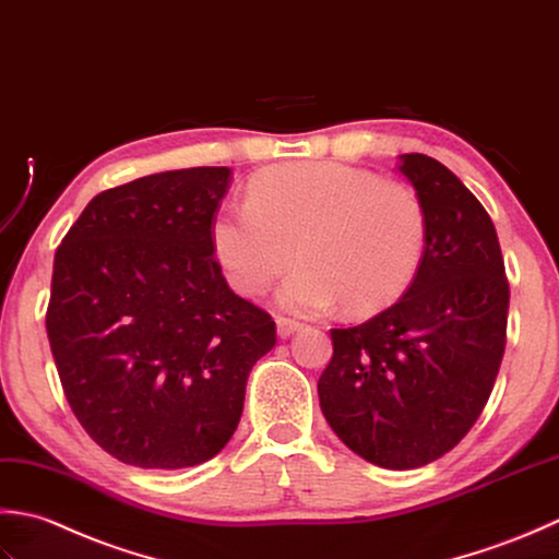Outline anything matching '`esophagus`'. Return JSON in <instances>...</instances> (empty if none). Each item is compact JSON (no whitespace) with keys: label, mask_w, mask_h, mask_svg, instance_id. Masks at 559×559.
<instances>
[{"label":"esophagus","mask_w":559,"mask_h":559,"mask_svg":"<svg viewBox=\"0 0 559 559\" xmlns=\"http://www.w3.org/2000/svg\"><path fill=\"white\" fill-rule=\"evenodd\" d=\"M296 330H301V323H296V321H292V318H277V335L282 337V340H287V337H292Z\"/></svg>","instance_id":"obj_1"}]
</instances>
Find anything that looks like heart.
Instances as JSON below:
<instances>
[{
    "label": "heart",
    "instance_id": "heart-1",
    "mask_svg": "<svg viewBox=\"0 0 559 559\" xmlns=\"http://www.w3.org/2000/svg\"><path fill=\"white\" fill-rule=\"evenodd\" d=\"M210 234L236 292H267L299 255L304 265L277 292L282 309L316 316L343 304L349 316H371L419 275L429 212L413 188L373 170L301 162L258 174L248 202L216 212Z\"/></svg>",
    "mask_w": 559,
    "mask_h": 559
}]
</instances>
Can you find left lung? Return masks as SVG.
<instances>
[{"label":"left lung","mask_w":559,"mask_h":559,"mask_svg":"<svg viewBox=\"0 0 559 559\" xmlns=\"http://www.w3.org/2000/svg\"><path fill=\"white\" fill-rule=\"evenodd\" d=\"M397 170L429 212L425 263L391 309L330 330L318 397L347 449L407 471L449 453L480 417L504 357L509 282L495 224L459 176L425 154H401Z\"/></svg>","instance_id":"obj_1"}]
</instances>
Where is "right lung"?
Instances as JSON below:
<instances>
[{
  "instance_id": "1",
  "label": "right lung",
  "mask_w": 559,
  "mask_h": 559,
  "mask_svg": "<svg viewBox=\"0 0 559 559\" xmlns=\"http://www.w3.org/2000/svg\"><path fill=\"white\" fill-rule=\"evenodd\" d=\"M231 168L164 170L100 192L55 253L50 349L72 413L136 468L214 459L238 427L275 321L226 284L212 219Z\"/></svg>"
}]
</instances>
